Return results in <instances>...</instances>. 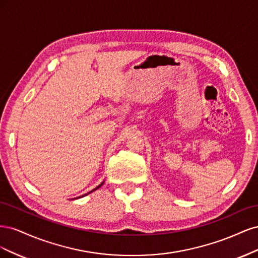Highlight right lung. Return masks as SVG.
<instances>
[{"label":"right lung","mask_w":258,"mask_h":258,"mask_svg":"<svg viewBox=\"0 0 258 258\" xmlns=\"http://www.w3.org/2000/svg\"><path fill=\"white\" fill-rule=\"evenodd\" d=\"M103 184H104V181H103L102 183H101L100 185H98V186L96 187V188H95V189H92V190H90L89 192H87V194H85V195H83V196H80V197H76V198H74V199H79V198H82V197H85V196H87V195H88V194H90V192H92V191H95V190H97L98 188H100V187H101V186H102Z\"/></svg>","instance_id":"add662e5"}]
</instances>
